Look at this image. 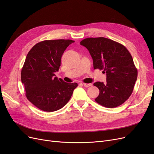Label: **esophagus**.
<instances>
[{
    "label": "esophagus",
    "mask_w": 154,
    "mask_h": 154,
    "mask_svg": "<svg viewBox=\"0 0 154 154\" xmlns=\"http://www.w3.org/2000/svg\"><path fill=\"white\" fill-rule=\"evenodd\" d=\"M83 86H85L86 87H91L92 85V83H83Z\"/></svg>",
    "instance_id": "esophagus-1"
}]
</instances>
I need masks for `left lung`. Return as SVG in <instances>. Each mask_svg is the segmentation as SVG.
<instances>
[{"label": "left lung", "instance_id": "obj_1", "mask_svg": "<svg viewBox=\"0 0 154 154\" xmlns=\"http://www.w3.org/2000/svg\"><path fill=\"white\" fill-rule=\"evenodd\" d=\"M80 44L89 51L94 69L106 72L105 83H94L100 90L95 101L107 108L123 104L132 94L137 78V70L128 49L117 42L104 37L87 38Z\"/></svg>", "mask_w": 154, "mask_h": 154}]
</instances>
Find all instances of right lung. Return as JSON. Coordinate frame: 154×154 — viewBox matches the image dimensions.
I'll list each match as a JSON object with an SVG mask.
<instances>
[{"label": "right lung", "instance_id": "obj_1", "mask_svg": "<svg viewBox=\"0 0 154 154\" xmlns=\"http://www.w3.org/2000/svg\"><path fill=\"white\" fill-rule=\"evenodd\" d=\"M71 40H49L35 44L29 51L21 71L26 96L32 104L45 112H54L66 105L77 87L55 77L61 58Z\"/></svg>", "mask_w": 154, "mask_h": 154}]
</instances>
